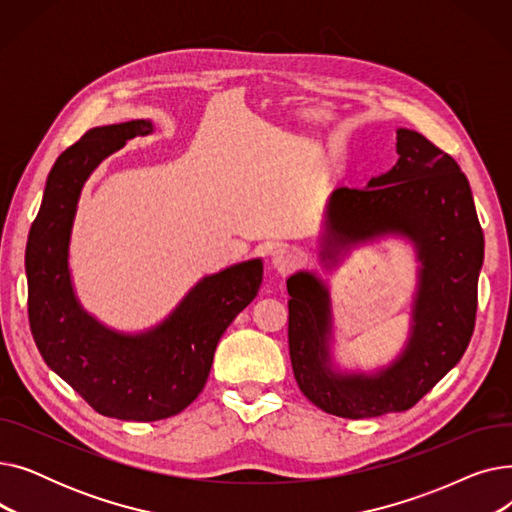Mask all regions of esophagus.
<instances>
[{
	"label": "esophagus",
	"instance_id": "34e87169",
	"mask_svg": "<svg viewBox=\"0 0 512 512\" xmlns=\"http://www.w3.org/2000/svg\"><path fill=\"white\" fill-rule=\"evenodd\" d=\"M272 265L278 274L286 276L301 265V253L292 247H280L272 253Z\"/></svg>",
	"mask_w": 512,
	"mask_h": 512
}]
</instances>
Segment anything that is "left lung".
<instances>
[{
    "mask_svg": "<svg viewBox=\"0 0 512 512\" xmlns=\"http://www.w3.org/2000/svg\"><path fill=\"white\" fill-rule=\"evenodd\" d=\"M396 166L365 188H336L321 261L384 234L413 240L421 261L411 338L378 373L332 369L326 284L309 272L288 278V348L294 380L315 407L344 419L415 407L461 361L475 328L483 232L467 176L423 134L396 130Z\"/></svg>",
    "mask_w": 512,
    "mask_h": 512,
    "instance_id": "obj_1",
    "label": "left lung"
}]
</instances>
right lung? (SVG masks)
Instances as JSON below:
<instances>
[{
	"instance_id": "obj_1",
	"label": "right lung",
	"mask_w": 512,
	"mask_h": 512,
	"mask_svg": "<svg viewBox=\"0 0 512 512\" xmlns=\"http://www.w3.org/2000/svg\"><path fill=\"white\" fill-rule=\"evenodd\" d=\"M149 132V120L97 126L68 147L47 176L24 255L29 321L43 361L99 415L122 421H159L191 405L205 388L215 346L263 278L261 259L205 276L143 334L114 332L80 307L68 270L80 191L107 155Z\"/></svg>"
}]
</instances>
